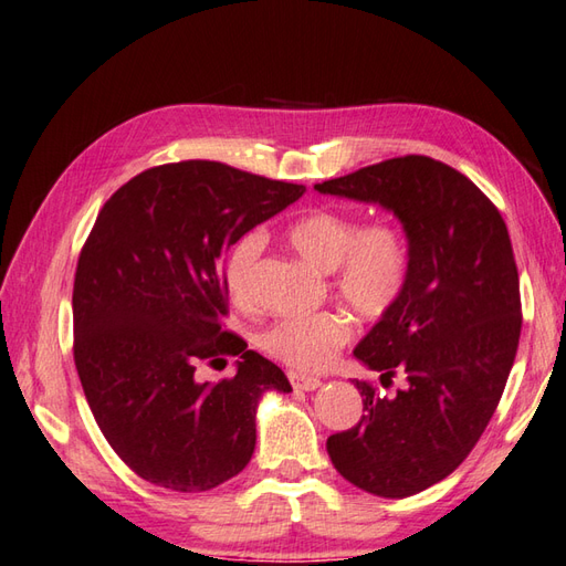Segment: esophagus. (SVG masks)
<instances>
[{
  "mask_svg": "<svg viewBox=\"0 0 566 566\" xmlns=\"http://www.w3.org/2000/svg\"><path fill=\"white\" fill-rule=\"evenodd\" d=\"M287 380L295 389H305V392H312V389H317L322 385L319 378H312V375H303V373H287Z\"/></svg>",
  "mask_w": 566,
  "mask_h": 566,
  "instance_id": "1",
  "label": "esophagus"
}]
</instances>
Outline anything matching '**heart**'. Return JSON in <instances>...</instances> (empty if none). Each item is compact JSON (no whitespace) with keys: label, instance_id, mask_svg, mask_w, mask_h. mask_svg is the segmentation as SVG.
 I'll return each mask as SVG.
<instances>
[{"label":"heart","instance_id":"obj_1","mask_svg":"<svg viewBox=\"0 0 566 566\" xmlns=\"http://www.w3.org/2000/svg\"><path fill=\"white\" fill-rule=\"evenodd\" d=\"M287 242L312 266L332 273V293L363 322L385 319L407 291L411 247L395 220L358 222L348 212L315 208L287 228ZM261 249L263 234L251 230L224 254L222 281L234 305L249 300V275ZM350 338L354 319L344 310H324L266 324L256 332V346L295 370H322Z\"/></svg>","mask_w":566,"mask_h":566}]
</instances>
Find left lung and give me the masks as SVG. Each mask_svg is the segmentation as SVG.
<instances>
[{"label": "left lung", "mask_w": 566, "mask_h": 566, "mask_svg": "<svg viewBox=\"0 0 566 566\" xmlns=\"http://www.w3.org/2000/svg\"><path fill=\"white\" fill-rule=\"evenodd\" d=\"M380 203L405 224L411 273L397 307L354 356L385 395L356 380L363 417L326 438L338 474L385 499L419 494L472 453L504 395L521 338V285L499 208L443 161L405 155L315 186Z\"/></svg>", "instance_id": "left-lung-1"}]
</instances>
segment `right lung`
Listing matches in <instances>:
<instances>
[{
    "mask_svg": "<svg viewBox=\"0 0 566 566\" xmlns=\"http://www.w3.org/2000/svg\"><path fill=\"white\" fill-rule=\"evenodd\" d=\"M305 193L222 161L137 174L113 193L80 251L72 291L74 366L108 446L145 482L210 492L256 446L266 389L283 370L224 329L222 263L259 222ZM240 355L238 375L196 384L198 361Z\"/></svg>",
    "mask_w": 566,
    "mask_h": 566,
    "instance_id": "add662e5",
    "label": "right lung"
}]
</instances>
